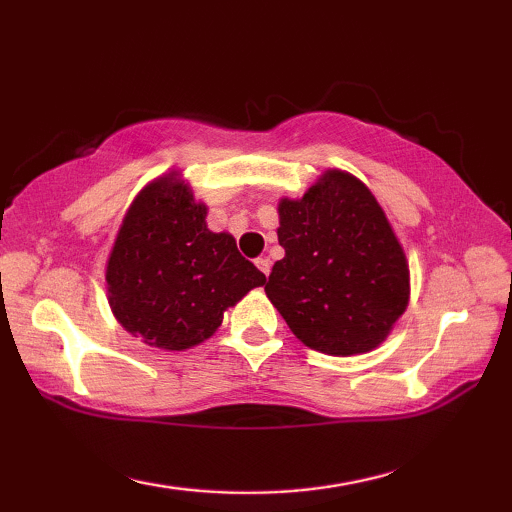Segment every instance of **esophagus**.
Segmentation results:
<instances>
[{"label": "esophagus", "instance_id": "obj_1", "mask_svg": "<svg viewBox=\"0 0 512 512\" xmlns=\"http://www.w3.org/2000/svg\"><path fill=\"white\" fill-rule=\"evenodd\" d=\"M255 266H257L259 271H262L266 277H268V273H271V262H268V257H257V259H255Z\"/></svg>", "mask_w": 512, "mask_h": 512}]
</instances>
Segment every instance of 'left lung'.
Returning a JSON list of instances; mask_svg holds the SVG:
<instances>
[{
    "label": "left lung",
    "instance_id": "8db88e82",
    "mask_svg": "<svg viewBox=\"0 0 512 512\" xmlns=\"http://www.w3.org/2000/svg\"><path fill=\"white\" fill-rule=\"evenodd\" d=\"M266 296L296 339L332 357L379 348L409 307L411 275L386 212L357 176L327 169L300 198L277 203Z\"/></svg>",
    "mask_w": 512,
    "mask_h": 512
}]
</instances>
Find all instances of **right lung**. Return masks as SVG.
Segmentation results:
<instances>
[{"label":"right lung","instance_id":"1","mask_svg":"<svg viewBox=\"0 0 512 512\" xmlns=\"http://www.w3.org/2000/svg\"><path fill=\"white\" fill-rule=\"evenodd\" d=\"M180 171L162 173L133 198L106 262L108 305L142 343L167 352L196 348L223 314L264 287L266 275L241 257L230 232L207 228Z\"/></svg>","mask_w":512,"mask_h":512}]
</instances>
